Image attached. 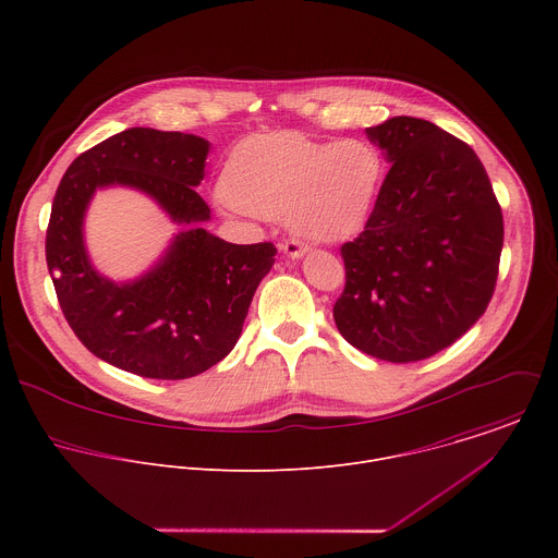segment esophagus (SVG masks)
Masks as SVG:
<instances>
[{"mask_svg": "<svg viewBox=\"0 0 558 558\" xmlns=\"http://www.w3.org/2000/svg\"><path fill=\"white\" fill-rule=\"evenodd\" d=\"M308 250H311L308 245L295 241V238H291V241H287V243L282 245V252H284L289 258H302Z\"/></svg>", "mask_w": 558, "mask_h": 558, "instance_id": "1", "label": "esophagus"}]
</instances>
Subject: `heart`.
<instances>
[{
	"mask_svg": "<svg viewBox=\"0 0 558 558\" xmlns=\"http://www.w3.org/2000/svg\"><path fill=\"white\" fill-rule=\"evenodd\" d=\"M384 172V154L368 138L263 134L231 151L222 192L243 211L287 214L291 229L313 241H340L368 218Z\"/></svg>",
	"mask_w": 558,
	"mask_h": 558,
	"instance_id": "b5f03b06",
	"label": "heart"
}]
</instances>
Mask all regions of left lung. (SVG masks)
<instances>
[{
	"instance_id": "1",
	"label": "left lung",
	"mask_w": 558,
	"mask_h": 558,
	"mask_svg": "<svg viewBox=\"0 0 558 558\" xmlns=\"http://www.w3.org/2000/svg\"><path fill=\"white\" fill-rule=\"evenodd\" d=\"M366 134L392 166L364 231L340 247L347 282L333 320L366 355L420 362L486 313L504 214L480 156L435 123L392 117Z\"/></svg>"
}]
</instances>
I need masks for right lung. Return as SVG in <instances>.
<instances>
[{
	"label": "right lung",
	"instance_id": "obj_1",
	"mask_svg": "<svg viewBox=\"0 0 558 558\" xmlns=\"http://www.w3.org/2000/svg\"><path fill=\"white\" fill-rule=\"evenodd\" d=\"M207 151L194 134L130 128L78 154L52 201L46 263L63 317L90 353L141 377L187 379L218 364L276 263L274 243L231 245L201 227ZM106 184L149 193L186 227L167 258L128 286L99 277L83 250L85 207Z\"/></svg>",
	"mask_w": 558,
	"mask_h": 558
}]
</instances>
